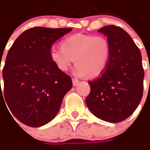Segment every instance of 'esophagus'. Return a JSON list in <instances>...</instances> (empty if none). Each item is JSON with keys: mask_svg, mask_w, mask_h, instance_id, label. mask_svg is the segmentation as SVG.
I'll return each mask as SVG.
<instances>
[{"mask_svg": "<svg viewBox=\"0 0 150 150\" xmlns=\"http://www.w3.org/2000/svg\"><path fill=\"white\" fill-rule=\"evenodd\" d=\"M72 81H73V86H77V85H78V83H79V81L77 80V79H76V78H73V79H72Z\"/></svg>", "mask_w": 150, "mask_h": 150, "instance_id": "1", "label": "esophagus"}]
</instances>
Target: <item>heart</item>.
<instances>
[{
    "mask_svg": "<svg viewBox=\"0 0 150 150\" xmlns=\"http://www.w3.org/2000/svg\"><path fill=\"white\" fill-rule=\"evenodd\" d=\"M49 56L60 71H67L74 61V72L77 76L94 78L107 69L111 47L103 36L77 34L64 39L61 47L52 48Z\"/></svg>",
    "mask_w": 150,
    "mask_h": 150,
    "instance_id": "obj_1",
    "label": "heart"
}]
</instances>
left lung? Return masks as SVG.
I'll return each mask as SVG.
<instances>
[{
  "label": "left lung",
  "instance_id": "left-lung-1",
  "mask_svg": "<svg viewBox=\"0 0 150 150\" xmlns=\"http://www.w3.org/2000/svg\"><path fill=\"white\" fill-rule=\"evenodd\" d=\"M98 31L107 38L111 56L105 72L89 81L90 92L86 103L96 117L115 124L126 120L137 108L145 73L141 52L124 30L111 25Z\"/></svg>",
  "mask_w": 150,
  "mask_h": 150
}]
</instances>
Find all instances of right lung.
Here are the masks:
<instances>
[{
	"label": "right lung",
	"instance_id": "1",
	"mask_svg": "<svg viewBox=\"0 0 150 150\" xmlns=\"http://www.w3.org/2000/svg\"><path fill=\"white\" fill-rule=\"evenodd\" d=\"M71 30L30 28L17 38L8 52L1 99L13 116L27 126L41 127L52 120L73 87L71 77L58 69L49 56L52 43Z\"/></svg>",
	"mask_w": 150,
	"mask_h": 150
}]
</instances>
